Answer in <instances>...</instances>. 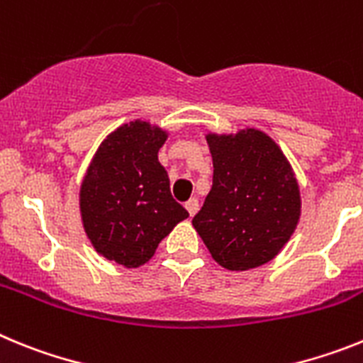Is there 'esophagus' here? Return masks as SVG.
<instances>
[{"label":"esophagus","mask_w":363,"mask_h":363,"mask_svg":"<svg viewBox=\"0 0 363 363\" xmlns=\"http://www.w3.org/2000/svg\"><path fill=\"white\" fill-rule=\"evenodd\" d=\"M198 207H200V203H198L196 198H191V200L185 203V209L189 211V214H191V216H194V214L198 213Z\"/></svg>","instance_id":"esophagus-1"}]
</instances>
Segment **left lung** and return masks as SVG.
Returning a JSON list of instances; mask_svg holds the SVG:
<instances>
[{
	"label": "left lung",
	"instance_id": "left-lung-1",
	"mask_svg": "<svg viewBox=\"0 0 363 363\" xmlns=\"http://www.w3.org/2000/svg\"><path fill=\"white\" fill-rule=\"evenodd\" d=\"M213 187L192 218L213 258L229 271L267 264L300 218V191L291 165L271 138L255 129L207 136Z\"/></svg>",
	"mask_w": 363,
	"mask_h": 363
}]
</instances>
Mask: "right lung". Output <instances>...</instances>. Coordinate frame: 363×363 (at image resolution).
I'll use <instances>...</instances> for the list:
<instances>
[{
  "label": "right lung",
  "instance_id": "add662e5",
  "mask_svg": "<svg viewBox=\"0 0 363 363\" xmlns=\"http://www.w3.org/2000/svg\"><path fill=\"white\" fill-rule=\"evenodd\" d=\"M167 134L130 121L108 134L92 160L82 192L83 227L96 251L123 267H140L160 242L189 216L172 198L158 162Z\"/></svg>",
  "mask_w": 363,
  "mask_h": 363
}]
</instances>
